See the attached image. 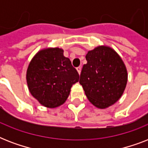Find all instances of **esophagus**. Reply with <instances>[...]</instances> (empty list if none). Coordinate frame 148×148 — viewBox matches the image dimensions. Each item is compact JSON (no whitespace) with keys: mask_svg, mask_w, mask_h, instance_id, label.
Segmentation results:
<instances>
[{"mask_svg":"<svg viewBox=\"0 0 148 148\" xmlns=\"http://www.w3.org/2000/svg\"><path fill=\"white\" fill-rule=\"evenodd\" d=\"M77 71L78 72L79 74H81V67H78L77 68Z\"/></svg>","mask_w":148,"mask_h":148,"instance_id":"obj_1","label":"esophagus"}]
</instances>
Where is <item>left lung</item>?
<instances>
[{
    "label": "left lung",
    "mask_w": 148,
    "mask_h": 148,
    "mask_svg": "<svg viewBox=\"0 0 148 148\" xmlns=\"http://www.w3.org/2000/svg\"><path fill=\"white\" fill-rule=\"evenodd\" d=\"M79 83L88 101L99 109L114 104L127 83V71L121 56L112 47L100 45L86 54Z\"/></svg>",
    "instance_id": "left-lung-1"
}]
</instances>
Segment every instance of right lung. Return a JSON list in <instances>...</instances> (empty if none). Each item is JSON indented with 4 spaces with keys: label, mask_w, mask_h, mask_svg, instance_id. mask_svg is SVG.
<instances>
[{
    "label": "right lung",
    "mask_w": 148,
    "mask_h": 148,
    "mask_svg": "<svg viewBox=\"0 0 148 148\" xmlns=\"http://www.w3.org/2000/svg\"><path fill=\"white\" fill-rule=\"evenodd\" d=\"M26 80L31 95L41 105L55 108L62 105L79 74L69 58L59 47H47L38 51L29 63Z\"/></svg>",
    "instance_id": "right-lung-1"
}]
</instances>
